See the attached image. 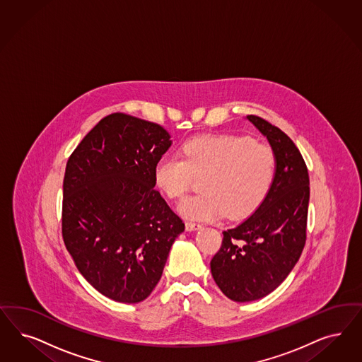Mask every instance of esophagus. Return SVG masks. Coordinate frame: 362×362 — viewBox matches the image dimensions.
Segmentation results:
<instances>
[{
    "instance_id": "1",
    "label": "esophagus",
    "mask_w": 362,
    "mask_h": 362,
    "mask_svg": "<svg viewBox=\"0 0 362 362\" xmlns=\"http://www.w3.org/2000/svg\"><path fill=\"white\" fill-rule=\"evenodd\" d=\"M185 228H187V232H192V230H199L202 228V225L199 222L187 221L185 223Z\"/></svg>"
}]
</instances>
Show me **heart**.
<instances>
[{
  "instance_id": "1",
  "label": "heart",
  "mask_w": 362,
  "mask_h": 362,
  "mask_svg": "<svg viewBox=\"0 0 362 362\" xmlns=\"http://www.w3.org/2000/svg\"><path fill=\"white\" fill-rule=\"evenodd\" d=\"M182 157L163 154L154 165L157 187L169 199H182L196 175L204 193L184 199L181 214L196 220L250 214L268 196L276 172L273 149L246 136L206 134L184 142Z\"/></svg>"
}]
</instances>
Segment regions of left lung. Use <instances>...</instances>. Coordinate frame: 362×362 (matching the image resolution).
<instances>
[{"instance_id":"obj_1","label":"left lung","mask_w":362,"mask_h":362,"mask_svg":"<svg viewBox=\"0 0 362 362\" xmlns=\"http://www.w3.org/2000/svg\"><path fill=\"white\" fill-rule=\"evenodd\" d=\"M276 156L268 196L255 213L223 230L220 250L210 261L221 292L237 303L262 298L292 272L306 241L309 173L298 148L281 129L261 117H246Z\"/></svg>"}]
</instances>
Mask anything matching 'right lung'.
Listing matches in <instances>:
<instances>
[{"instance_id":"1","label":"right lung","mask_w":362,"mask_h":362,"mask_svg":"<svg viewBox=\"0 0 362 362\" xmlns=\"http://www.w3.org/2000/svg\"><path fill=\"white\" fill-rule=\"evenodd\" d=\"M170 145L158 124L113 113L66 163L64 243L85 280L117 303H140L153 292L185 230L154 187V165Z\"/></svg>"}]
</instances>
